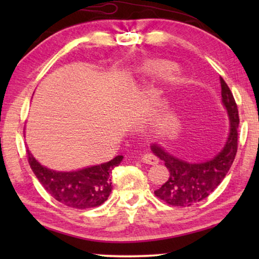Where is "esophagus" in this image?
Listing matches in <instances>:
<instances>
[{"label": "esophagus", "mask_w": 259, "mask_h": 259, "mask_svg": "<svg viewBox=\"0 0 259 259\" xmlns=\"http://www.w3.org/2000/svg\"><path fill=\"white\" fill-rule=\"evenodd\" d=\"M141 159H143V162H145V164H148V165H157L159 161V159L157 157H154V155L151 153L144 154Z\"/></svg>", "instance_id": "1"}]
</instances>
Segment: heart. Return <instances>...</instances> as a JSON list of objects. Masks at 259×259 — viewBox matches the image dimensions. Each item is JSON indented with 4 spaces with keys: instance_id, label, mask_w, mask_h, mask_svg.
<instances>
[{
    "instance_id": "obj_1",
    "label": "heart",
    "mask_w": 259,
    "mask_h": 259,
    "mask_svg": "<svg viewBox=\"0 0 259 259\" xmlns=\"http://www.w3.org/2000/svg\"><path fill=\"white\" fill-rule=\"evenodd\" d=\"M159 72H160L161 76L165 77V79H171V77L178 73V68H177V66L172 65V63H165V65L159 67Z\"/></svg>"
}]
</instances>
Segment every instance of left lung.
I'll return each mask as SVG.
<instances>
[{
  "mask_svg": "<svg viewBox=\"0 0 259 259\" xmlns=\"http://www.w3.org/2000/svg\"><path fill=\"white\" fill-rule=\"evenodd\" d=\"M221 86L222 102L228 111L230 131L225 146L217 155L204 162H187L169 154L160 145L152 144V152L164 160L169 172L167 182L154 191L155 196L166 204L186 207L205 199L223 182L235 160L238 148V108L232 92L223 77Z\"/></svg>",
  "mask_w": 259,
  "mask_h": 259,
  "instance_id": "8db88e82",
  "label": "left lung"
}]
</instances>
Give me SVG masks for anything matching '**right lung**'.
<instances>
[{
	"instance_id": "right-lung-1",
	"label": "right lung",
	"mask_w": 259,
	"mask_h": 259,
	"mask_svg": "<svg viewBox=\"0 0 259 259\" xmlns=\"http://www.w3.org/2000/svg\"><path fill=\"white\" fill-rule=\"evenodd\" d=\"M34 175L46 191L60 203L73 208H91L104 204L112 192V169L122 160L118 155L111 161L77 171L60 172L42 166L27 148Z\"/></svg>"
}]
</instances>
